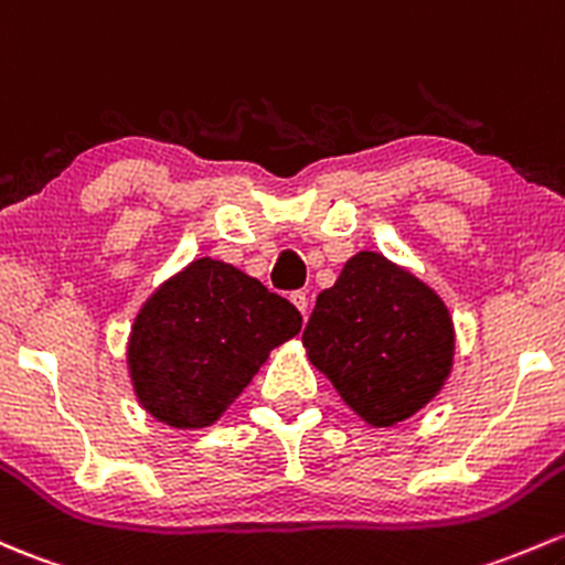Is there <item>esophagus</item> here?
Returning a JSON list of instances; mask_svg holds the SVG:
<instances>
[{
  "instance_id": "34e87169",
  "label": "esophagus",
  "mask_w": 565,
  "mask_h": 565,
  "mask_svg": "<svg viewBox=\"0 0 565 565\" xmlns=\"http://www.w3.org/2000/svg\"><path fill=\"white\" fill-rule=\"evenodd\" d=\"M289 300L295 302V308H298L302 317H308V295L306 292H292L289 295Z\"/></svg>"
}]
</instances>
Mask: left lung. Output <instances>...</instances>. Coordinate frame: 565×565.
Masks as SVG:
<instances>
[{
  "label": "left lung",
  "mask_w": 565,
  "mask_h": 565,
  "mask_svg": "<svg viewBox=\"0 0 565 565\" xmlns=\"http://www.w3.org/2000/svg\"><path fill=\"white\" fill-rule=\"evenodd\" d=\"M302 347L360 419L392 427L441 392L452 373L455 324L436 289L408 267L358 252L319 292Z\"/></svg>",
  "instance_id": "1"
}]
</instances>
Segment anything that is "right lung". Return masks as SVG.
Instances as JSON below:
<instances>
[{"mask_svg": "<svg viewBox=\"0 0 565 565\" xmlns=\"http://www.w3.org/2000/svg\"><path fill=\"white\" fill-rule=\"evenodd\" d=\"M300 324L298 308L257 278L222 259H192L153 289L129 330L135 397L175 430L211 427Z\"/></svg>", "mask_w": 565, "mask_h": 565, "instance_id": "right-lung-1", "label": "right lung"}]
</instances>
